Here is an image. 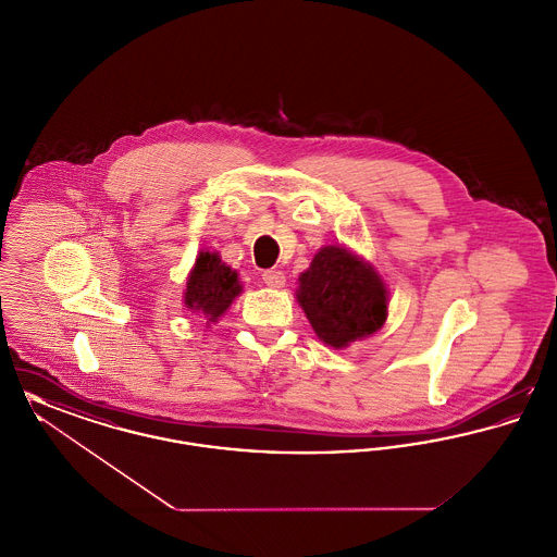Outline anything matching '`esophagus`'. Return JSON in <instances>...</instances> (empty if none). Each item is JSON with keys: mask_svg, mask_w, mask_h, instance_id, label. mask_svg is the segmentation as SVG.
Here are the masks:
<instances>
[{"mask_svg": "<svg viewBox=\"0 0 557 557\" xmlns=\"http://www.w3.org/2000/svg\"><path fill=\"white\" fill-rule=\"evenodd\" d=\"M263 282L269 288H284L286 284V275L280 269H267L263 273Z\"/></svg>", "mask_w": 557, "mask_h": 557, "instance_id": "esophagus-1", "label": "esophagus"}]
</instances>
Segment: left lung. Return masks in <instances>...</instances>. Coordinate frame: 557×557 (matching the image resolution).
Segmentation results:
<instances>
[{
  "mask_svg": "<svg viewBox=\"0 0 557 557\" xmlns=\"http://www.w3.org/2000/svg\"><path fill=\"white\" fill-rule=\"evenodd\" d=\"M296 298L319 341L332 348L368 338L388 315L384 280L345 246L319 248L298 277Z\"/></svg>",
  "mask_w": 557,
  "mask_h": 557,
  "instance_id": "obj_1",
  "label": "left lung"
}]
</instances>
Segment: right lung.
Here are the masks:
<instances>
[{"instance_id":"right-lung-1","label":"right lung","mask_w":557,"mask_h":557,"mask_svg":"<svg viewBox=\"0 0 557 557\" xmlns=\"http://www.w3.org/2000/svg\"><path fill=\"white\" fill-rule=\"evenodd\" d=\"M239 292L238 273L221 261L219 252H200L187 275L184 302L191 313L211 323L230 309Z\"/></svg>"}]
</instances>
